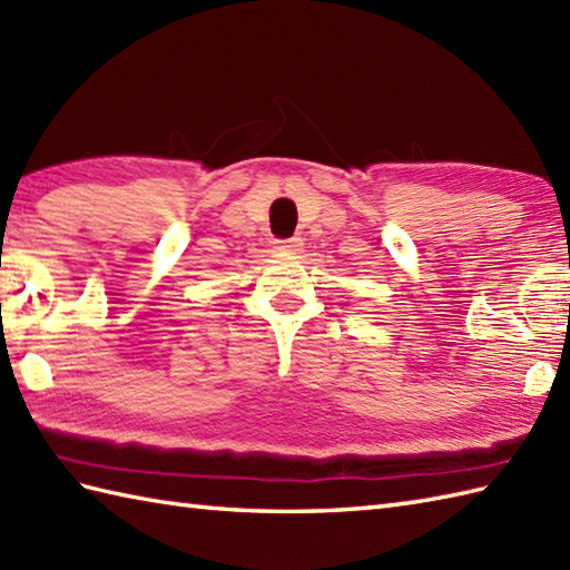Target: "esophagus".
Here are the masks:
<instances>
[{"label":"esophagus","mask_w":570,"mask_h":570,"mask_svg":"<svg viewBox=\"0 0 570 570\" xmlns=\"http://www.w3.org/2000/svg\"><path fill=\"white\" fill-rule=\"evenodd\" d=\"M274 245H276V249H278V252H292V254H296V252H301V249H304V239H301V237L276 239V242H274Z\"/></svg>","instance_id":"34e87169"}]
</instances>
